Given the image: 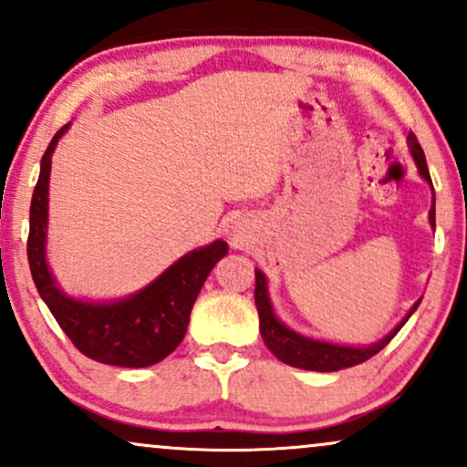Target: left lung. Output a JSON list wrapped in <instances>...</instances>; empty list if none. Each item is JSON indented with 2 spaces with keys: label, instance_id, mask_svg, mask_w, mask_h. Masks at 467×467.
Wrapping results in <instances>:
<instances>
[{
  "label": "left lung",
  "instance_id": "obj_1",
  "mask_svg": "<svg viewBox=\"0 0 467 467\" xmlns=\"http://www.w3.org/2000/svg\"><path fill=\"white\" fill-rule=\"evenodd\" d=\"M409 149L412 160H415L417 171L423 180L431 184L432 189V180L431 173H428V164H426V155H423V149L417 142L415 133H409ZM428 219H431V226L435 228V191H432V208L428 213ZM254 303H256V312H259V331L264 336L265 347L270 349L281 362L289 364V367L296 368H305V371H320V373H331V371H340V368L347 367H356V364L367 362L368 358H373L375 353L382 351L384 347L393 340V336L404 327L406 320L410 318L412 312L420 307L421 298L417 301L412 307L409 309V314L400 320V325L395 327L390 334H387L382 340L373 342V345L367 347H349V345H336V342H327V340H316V337L303 336L298 331L289 329L285 323L278 320V316L272 307L270 294H267V278L261 270H254Z\"/></svg>",
  "mask_w": 467,
  "mask_h": 467
}]
</instances>
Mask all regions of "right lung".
I'll return each mask as SVG.
<instances>
[{
	"mask_svg": "<svg viewBox=\"0 0 467 467\" xmlns=\"http://www.w3.org/2000/svg\"><path fill=\"white\" fill-rule=\"evenodd\" d=\"M67 130L69 125L61 127L46 149L32 192L28 234L32 281L57 323L83 356L111 367H151L184 340L197 294L217 261L228 254V244L217 239L186 252L147 287L118 301H80L67 296L52 276L46 256L52 153Z\"/></svg>",
	"mask_w": 467,
	"mask_h": 467,
	"instance_id": "add662e5",
	"label": "right lung"
}]
</instances>
